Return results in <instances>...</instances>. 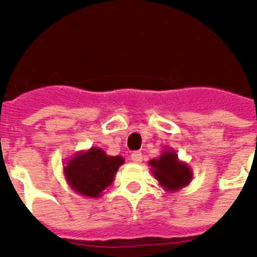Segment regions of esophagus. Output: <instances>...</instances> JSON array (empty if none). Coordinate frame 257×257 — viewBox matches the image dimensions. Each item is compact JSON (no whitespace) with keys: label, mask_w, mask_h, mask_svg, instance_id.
Listing matches in <instances>:
<instances>
[{"label":"esophagus","mask_w":257,"mask_h":257,"mask_svg":"<svg viewBox=\"0 0 257 257\" xmlns=\"http://www.w3.org/2000/svg\"><path fill=\"white\" fill-rule=\"evenodd\" d=\"M131 161L135 163H140L143 161V154L140 152H134L131 153Z\"/></svg>","instance_id":"1"}]
</instances>
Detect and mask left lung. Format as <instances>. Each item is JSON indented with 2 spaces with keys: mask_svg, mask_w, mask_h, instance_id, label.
Returning <instances> with one entry per match:
<instances>
[{
  "mask_svg": "<svg viewBox=\"0 0 257 257\" xmlns=\"http://www.w3.org/2000/svg\"><path fill=\"white\" fill-rule=\"evenodd\" d=\"M148 163L153 176L166 192H179L189 185L193 179L192 169L188 163L179 160L178 154L172 148L162 149L161 156Z\"/></svg>",
  "mask_w": 257,
  "mask_h": 257,
  "instance_id": "obj_1",
  "label": "left lung"
}]
</instances>
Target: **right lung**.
<instances>
[{
	"label": "right lung",
	"mask_w": 257,
	"mask_h": 257,
	"mask_svg": "<svg viewBox=\"0 0 257 257\" xmlns=\"http://www.w3.org/2000/svg\"><path fill=\"white\" fill-rule=\"evenodd\" d=\"M123 157L108 156L101 148L92 147L79 151L63 166V174L69 187L81 196L99 198L113 183Z\"/></svg>",
	"instance_id": "right-lung-1"
}]
</instances>
